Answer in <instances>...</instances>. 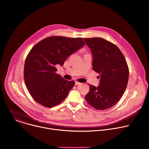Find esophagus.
<instances>
[{"label":"esophagus","mask_w":149,"mask_h":149,"mask_svg":"<svg viewBox=\"0 0 149 149\" xmlns=\"http://www.w3.org/2000/svg\"><path fill=\"white\" fill-rule=\"evenodd\" d=\"M81 84V83H80L79 81H75V84L76 85H79V84Z\"/></svg>","instance_id":"34e87169"}]
</instances>
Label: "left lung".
Returning a JSON list of instances; mask_svg holds the SVG:
<instances>
[{
    "instance_id": "1",
    "label": "left lung",
    "mask_w": 149,
    "mask_h": 149,
    "mask_svg": "<svg viewBox=\"0 0 149 149\" xmlns=\"http://www.w3.org/2000/svg\"><path fill=\"white\" fill-rule=\"evenodd\" d=\"M92 54L93 69L99 74L97 87L88 84L87 102L97 110L114 106L124 94L129 80V68L122 52L112 43L100 38H84Z\"/></svg>"
}]
</instances>
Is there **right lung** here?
I'll use <instances>...</instances> for the list:
<instances>
[{
    "mask_svg": "<svg viewBox=\"0 0 149 149\" xmlns=\"http://www.w3.org/2000/svg\"><path fill=\"white\" fill-rule=\"evenodd\" d=\"M84 45L80 38L52 36L41 40L31 49L24 63V80L36 102L52 107L66 99L75 83L57 74L56 66L63 65L68 56Z\"/></svg>",
    "mask_w": 149,
    "mask_h": 149,
    "instance_id": "obj_1",
    "label": "right lung"
}]
</instances>
